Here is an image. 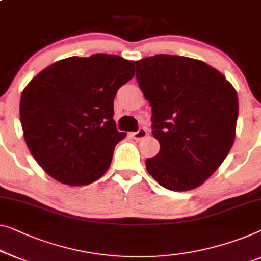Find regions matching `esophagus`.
Instances as JSON below:
<instances>
[{"label":"esophagus","mask_w":261,"mask_h":261,"mask_svg":"<svg viewBox=\"0 0 261 261\" xmlns=\"http://www.w3.org/2000/svg\"><path fill=\"white\" fill-rule=\"evenodd\" d=\"M130 135H132V138H133L134 140H137V141H139V140H141V139L147 137V130L145 129V128H139L137 132H134V133H132Z\"/></svg>","instance_id":"esophagus-1"}]
</instances>
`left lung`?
I'll use <instances>...</instances> for the list:
<instances>
[{
  "label": "left lung",
  "instance_id": "1",
  "mask_svg": "<svg viewBox=\"0 0 261 261\" xmlns=\"http://www.w3.org/2000/svg\"><path fill=\"white\" fill-rule=\"evenodd\" d=\"M135 66L160 143L156 155L146 160L147 171L167 190H193L232 148L239 112L236 89L213 67L185 56L159 54Z\"/></svg>",
  "mask_w": 261,
  "mask_h": 261
}]
</instances>
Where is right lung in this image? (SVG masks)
Instances as JSON below:
<instances>
[{
  "label": "right lung",
  "mask_w": 261,
  "mask_h": 261,
  "mask_svg": "<svg viewBox=\"0 0 261 261\" xmlns=\"http://www.w3.org/2000/svg\"><path fill=\"white\" fill-rule=\"evenodd\" d=\"M134 61L94 54L63 59L36 75L21 96L27 146L43 171L69 186L102 176L116 143L114 97L134 76Z\"/></svg>",
  "instance_id": "right-lung-1"
}]
</instances>
